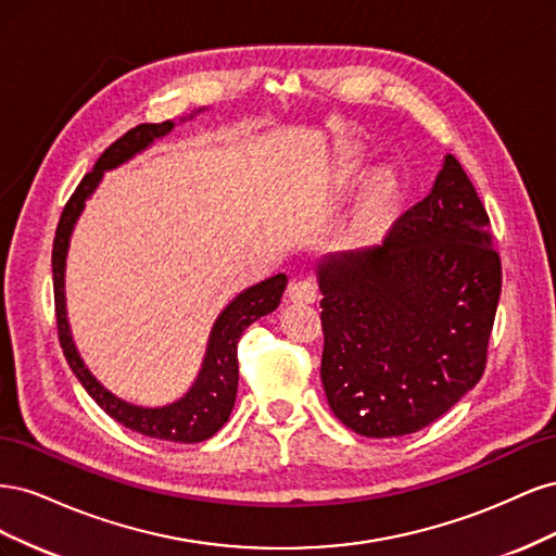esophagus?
I'll return each mask as SVG.
<instances>
[{
  "label": "esophagus",
  "mask_w": 556,
  "mask_h": 556,
  "mask_svg": "<svg viewBox=\"0 0 556 556\" xmlns=\"http://www.w3.org/2000/svg\"><path fill=\"white\" fill-rule=\"evenodd\" d=\"M288 296L292 304H313L317 299V285L311 278H299L290 282Z\"/></svg>",
  "instance_id": "1"
}]
</instances>
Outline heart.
<instances>
[{
	"label": "heart",
	"mask_w": 556,
	"mask_h": 556,
	"mask_svg": "<svg viewBox=\"0 0 556 556\" xmlns=\"http://www.w3.org/2000/svg\"><path fill=\"white\" fill-rule=\"evenodd\" d=\"M357 162L352 160L348 164L341 166V176H350L352 172H357ZM392 192V176L390 174H376L368 182V188L364 192V204H362V213H359V223H368L380 213V208L384 206L387 197Z\"/></svg>",
	"instance_id": "b5f03b06"
}]
</instances>
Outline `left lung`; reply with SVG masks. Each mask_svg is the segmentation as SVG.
Wrapping results in <instances>:
<instances>
[{
	"mask_svg": "<svg viewBox=\"0 0 556 556\" xmlns=\"http://www.w3.org/2000/svg\"><path fill=\"white\" fill-rule=\"evenodd\" d=\"M492 245L473 182L445 155L431 192L382 243L317 260L319 374L348 429L368 439L415 433L478 384L501 296Z\"/></svg>",
	"mask_w": 556,
	"mask_h": 556,
	"instance_id": "left-lung-1",
	"label": "left lung"
}]
</instances>
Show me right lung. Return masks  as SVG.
<instances>
[{"label": "right lung", "instance_id": "obj_1", "mask_svg": "<svg viewBox=\"0 0 556 556\" xmlns=\"http://www.w3.org/2000/svg\"><path fill=\"white\" fill-rule=\"evenodd\" d=\"M206 109H197L180 121H166L160 125H139L129 129L123 139H117L111 148L104 150V155L97 160L94 169L80 180L72 199L66 201L62 211L60 225L55 231L53 243V288H55V313H58V331L60 345L64 357L70 362L74 376L86 387V392L102 406L115 422L123 427L139 431L150 439L174 441V443H201L211 439L213 433L220 431L227 422L233 401H237L239 387V359H237V343L241 333L255 323V319L274 313L280 304L282 292L288 288V276L278 274L266 278L257 285H250L243 292L233 296L229 304L215 317L211 327L206 352L197 371L190 390L180 399L164 403V406H139L123 396L113 394L109 387L97 380L90 371L86 359L80 357L76 348L70 315H66V292H64V276H66V255H70V243L78 217L86 211L88 199L94 194L106 172L117 169L137 155L146 153L155 141L169 137L174 127L188 123Z\"/></svg>", "mask_w": 556, "mask_h": 556}]
</instances>
